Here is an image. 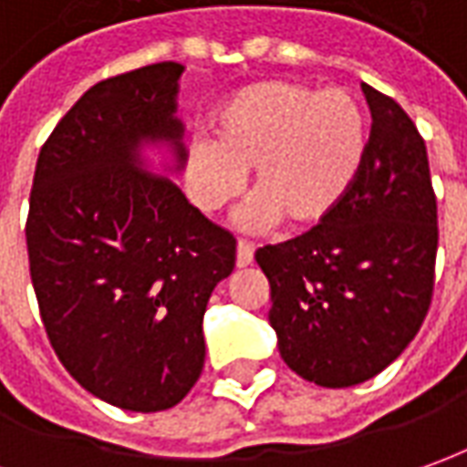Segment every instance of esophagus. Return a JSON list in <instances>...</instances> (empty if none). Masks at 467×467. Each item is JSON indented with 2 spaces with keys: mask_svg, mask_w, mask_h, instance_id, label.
<instances>
[{
  "mask_svg": "<svg viewBox=\"0 0 467 467\" xmlns=\"http://www.w3.org/2000/svg\"><path fill=\"white\" fill-rule=\"evenodd\" d=\"M253 243L247 240H237V268H247L253 263Z\"/></svg>",
  "mask_w": 467,
  "mask_h": 467,
  "instance_id": "esophagus-1",
  "label": "esophagus"
}]
</instances>
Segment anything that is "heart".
<instances>
[{
    "label": "heart",
    "mask_w": 467,
    "mask_h": 467,
    "mask_svg": "<svg viewBox=\"0 0 467 467\" xmlns=\"http://www.w3.org/2000/svg\"><path fill=\"white\" fill-rule=\"evenodd\" d=\"M366 153V119L345 91L260 81L222 107L217 142L192 153V189L204 209L234 199L247 171L260 199L247 224L291 227L325 220L348 193Z\"/></svg>",
    "instance_id": "heart-1"
}]
</instances>
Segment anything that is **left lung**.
Segmentation results:
<instances>
[{
	"instance_id": "left-lung-1",
	"label": "left lung",
	"mask_w": 467,
	"mask_h": 467,
	"mask_svg": "<svg viewBox=\"0 0 467 467\" xmlns=\"http://www.w3.org/2000/svg\"><path fill=\"white\" fill-rule=\"evenodd\" d=\"M370 138L340 204L312 230L255 250L271 327L301 379L348 389L404 353L430 312L437 196L417 125L363 84Z\"/></svg>"
}]
</instances>
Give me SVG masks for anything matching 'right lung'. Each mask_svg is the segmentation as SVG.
Returning a JSON list of instances; mask_svg holds the SVG:
<instances>
[{"mask_svg": "<svg viewBox=\"0 0 467 467\" xmlns=\"http://www.w3.org/2000/svg\"><path fill=\"white\" fill-rule=\"evenodd\" d=\"M181 71L163 60L88 88L40 148L25 224L58 360L101 401L142 414L176 407L202 376V319L237 250L179 186L132 166L140 138H179Z\"/></svg>", "mask_w": 467, "mask_h": 467, "instance_id": "obj_1", "label": "right lung"}]
</instances>
